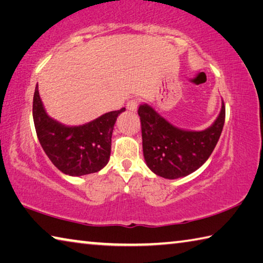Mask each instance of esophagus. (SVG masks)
<instances>
[{
  "label": "esophagus",
  "instance_id": "1",
  "mask_svg": "<svg viewBox=\"0 0 263 263\" xmlns=\"http://www.w3.org/2000/svg\"><path fill=\"white\" fill-rule=\"evenodd\" d=\"M126 108H127V110H130V111H137V109H138V101L137 100H130V101L127 102Z\"/></svg>",
  "mask_w": 263,
  "mask_h": 263
}]
</instances>
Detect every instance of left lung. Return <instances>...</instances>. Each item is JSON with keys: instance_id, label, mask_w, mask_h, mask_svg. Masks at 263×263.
I'll return each instance as SVG.
<instances>
[{"instance_id": "1", "label": "left lung", "mask_w": 263, "mask_h": 263, "mask_svg": "<svg viewBox=\"0 0 263 263\" xmlns=\"http://www.w3.org/2000/svg\"><path fill=\"white\" fill-rule=\"evenodd\" d=\"M142 151L147 167L155 175L175 180L191 174L204 164L215 149L225 123V105L205 130L180 128L148 104H140Z\"/></svg>"}]
</instances>
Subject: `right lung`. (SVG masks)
Returning <instances> with one entry per match:
<instances>
[{
  "mask_svg": "<svg viewBox=\"0 0 263 263\" xmlns=\"http://www.w3.org/2000/svg\"><path fill=\"white\" fill-rule=\"evenodd\" d=\"M122 108L79 126H67L51 118L39 96L33 95L32 115L37 137L44 152L61 173L82 176L100 172L109 162L111 137Z\"/></svg>",
  "mask_w": 263,
  "mask_h": 263,
  "instance_id": "obj_1",
  "label": "right lung"
}]
</instances>
